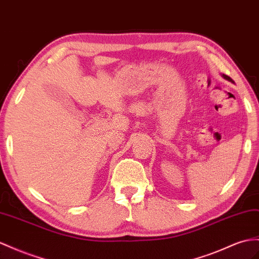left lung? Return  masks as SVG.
<instances>
[{
  "label": "left lung",
  "mask_w": 259,
  "mask_h": 259,
  "mask_svg": "<svg viewBox=\"0 0 259 259\" xmlns=\"http://www.w3.org/2000/svg\"><path fill=\"white\" fill-rule=\"evenodd\" d=\"M223 76H224V78L229 79V81H232V79H231V77H230V76H228V75H224V74H223Z\"/></svg>",
  "instance_id": "left-lung-1"
}]
</instances>
